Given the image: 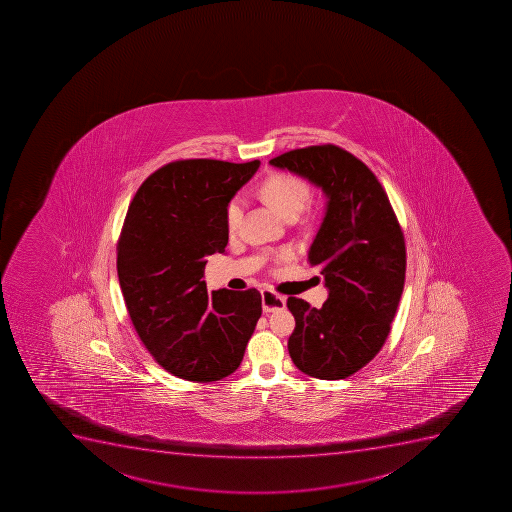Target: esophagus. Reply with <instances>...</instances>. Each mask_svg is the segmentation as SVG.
<instances>
[{
    "label": "esophagus",
    "mask_w": 512,
    "mask_h": 512,
    "mask_svg": "<svg viewBox=\"0 0 512 512\" xmlns=\"http://www.w3.org/2000/svg\"><path fill=\"white\" fill-rule=\"evenodd\" d=\"M261 296H263V311L268 314V312L279 311V309H284L286 306V297L277 296L273 291H269V289H264L261 292Z\"/></svg>",
    "instance_id": "1"
}]
</instances>
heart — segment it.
I'll return each mask as SVG.
<instances>
[{"instance_id":"1","label":"heart","mask_w":512,"mask_h":512,"mask_svg":"<svg viewBox=\"0 0 512 512\" xmlns=\"http://www.w3.org/2000/svg\"><path fill=\"white\" fill-rule=\"evenodd\" d=\"M261 195L279 215L287 220L297 218L311 200V187L306 180L292 173H273L266 178L261 187ZM244 210L243 196H235L226 206V226L235 231L241 223ZM291 256V249H281L277 258L286 259Z\"/></svg>"}]
</instances>
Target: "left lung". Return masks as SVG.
Segmentation results:
<instances>
[{
	"label": "left lung",
	"instance_id": "1",
	"mask_svg": "<svg viewBox=\"0 0 512 512\" xmlns=\"http://www.w3.org/2000/svg\"><path fill=\"white\" fill-rule=\"evenodd\" d=\"M269 163L327 198L309 263L319 266L329 297L320 309L287 299L296 319L289 355L309 377H350L380 352L397 314L406 271L402 228L377 177L347 150L314 145Z\"/></svg>",
	"mask_w": 512,
	"mask_h": 512
}]
</instances>
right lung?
<instances>
[{"mask_svg":"<svg viewBox=\"0 0 512 512\" xmlns=\"http://www.w3.org/2000/svg\"><path fill=\"white\" fill-rule=\"evenodd\" d=\"M259 160H178L135 193L117 244V274L140 340L167 372L216 382L243 360L261 317V294L208 292L206 258L225 253L226 206Z\"/></svg>","mask_w":512,"mask_h":512,"instance_id":"obj_1","label":"right lung"}]
</instances>
